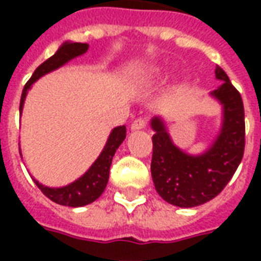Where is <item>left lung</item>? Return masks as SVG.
<instances>
[{
  "instance_id": "obj_1",
  "label": "left lung",
  "mask_w": 261,
  "mask_h": 261,
  "mask_svg": "<svg viewBox=\"0 0 261 261\" xmlns=\"http://www.w3.org/2000/svg\"><path fill=\"white\" fill-rule=\"evenodd\" d=\"M88 48H89V46L86 43L65 42L60 46V48L54 53V56H51L50 59L46 60L43 64H40L35 69L31 80L26 82V85L23 86V91H22L19 105V117L22 116L26 95H28V92L32 88V85L39 78H42L43 75L48 74V72H51L54 69L67 64L72 59H76V57H80L82 54H85L88 51ZM124 138L125 125L114 127L113 130L110 131L108 141L105 144L102 152L97 156L96 161L89 166V169L86 170L84 175L78 177L76 180L71 181L67 186L48 187L42 185L40 181H37L33 176H32V179L36 183V186L42 190L44 196L48 197L51 201L57 202L60 205L82 207V205H86V204H91L95 200H97L99 197L102 196V193L105 192L109 180V169H110L112 158L114 156L116 149L121 145V142L124 141ZM19 153L20 156H22L20 144Z\"/></svg>"
}]
</instances>
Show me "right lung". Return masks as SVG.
<instances>
[{
  "mask_svg": "<svg viewBox=\"0 0 261 261\" xmlns=\"http://www.w3.org/2000/svg\"><path fill=\"white\" fill-rule=\"evenodd\" d=\"M221 85L211 92L222 106V127L215 141L201 155H187L170 140L162 117H153L151 127L153 151L151 162L153 185L165 201L181 208L213 200L228 185L245 151L243 102L224 69H215Z\"/></svg>",
  "mask_w": 261,
  "mask_h": 261,
  "instance_id": "add662e5",
  "label": "right lung"
}]
</instances>
